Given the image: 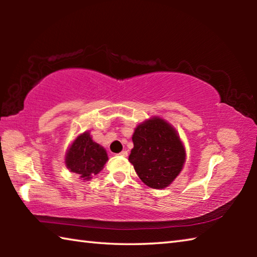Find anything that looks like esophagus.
I'll list each match as a JSON object with an SVG mask.
<instances>
[{"label":"esophagus","instance_id":"obj_1","mask_svg":"<svg viewBox=\"0 0 257 257\" xmlns=\"http://www.w3.org/2000/svg\"><path fill=\"white\" fill-rule=\"evenodd\" d=\"M119 155H121V156H123V158H125V156L128 155V152H127V151H122V152H120Z\"/></svg>","mask_w":257,"mask_h":257}]
</instances>
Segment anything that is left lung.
I'll return each mask as SVG.
<instances>
[{"instance_id": "obj_1", "label": "left lung", "mask_w": 257, "mask_h": 257, "mask_svg": "<svg viewBox=\"0 0 257 257\" xmlns=\"http://www.w3.org/2000/svg\"><path fill=\"white\" fill-rule=\"evenodd\" d=\"M129 162L151 188L162 189L176 179L184 167L186 151L176 129L154 116L138 124L133 135Z\"/></svg>"}]
</instances>
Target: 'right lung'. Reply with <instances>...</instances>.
<instances>
[{
	"mask_svg": "<svg viewBox=\"0 0 257 257\" xmlns=\"http://www.w3.org/2000/svg\"><path fill=\"white\" fill-rule=\"evenodd\" d=\"M107 160L106 151L93 141L88 132L79 135L66 154L67 168L84 180L92 179L93 176L97 175Z\"/></svg>",
	"mask_w": 257,
	"mask_h": 257,
	"instance_id": "right-lung-1",
	"label": "right lung"
}]
</instances>
